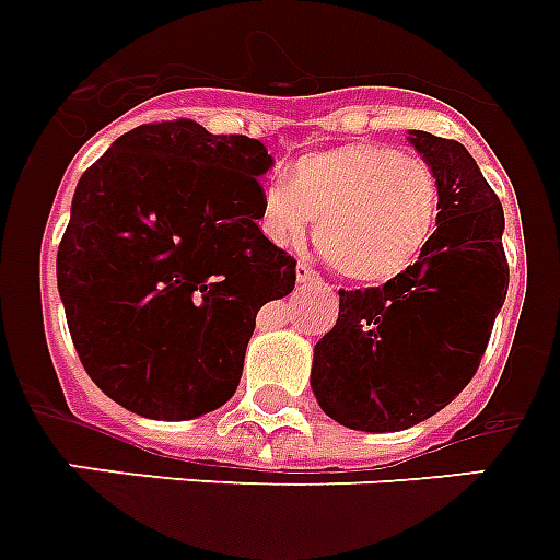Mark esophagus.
<instances>
[{"mask_svg": "<svg viewBox=\"0 0 560 560\" xmlns=\"http://www.w3.org/2000/svg\"><path fill=\"white\" fill-rule=\"evenodd\" d=\"M294 277H298V283H301V285L315 283V280H317V275L306 266V262H298V268H294Z\"/></svg>", "mask_w": 560, "mask_h": 560, "instance_id": "1", "label": "esophagus"}]
</instances>
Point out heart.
Segmentation results:
<instances>
[{
    "instance_id": "obj_1",
    "label": "heart",
    "mask_w": 560,
    "mask_h": 560,
    "mask_svg": "<svg viewBox=\"0 0 560 560\" xmlns=\"http://www.w3.org/2000/svg\"><path fill=\"white\" fill-rule=\"evenodd\" d=\"M440 185L431 164L396 147L347 144L303 155L289 182L266 187L259 231L277 248L315 243L343 277L384 283L405 275L431 240Z\"/></svg>"
}]
</instances>
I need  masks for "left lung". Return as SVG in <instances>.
I'll return each mask as SVG.
<instances>
[{
  "mask_svg": "<svg viewBox=\"0 0 560 560\" xmlns=\"http://www.w3.org/2000/svg\"><path fill=\"white\" fill-rule=\"evenodd\" d=\"M407 141L436 173V231L405 275L338 292V320L312 352L317 405L352 431H405L457 399L509 292L503 205L477 161L422 129Z\"/></svg>",
  "mask_w": 560,
  "mask_h": 560,
  "instance_id": "1",
  "label": "left lung"
}]
</instances>
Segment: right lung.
Returning a JSON list of instances; mask_svg holds the SVG:
<instances>
[{"label":"right lung","instance_id":"1","mask_svg":"<svg viewBox=\"0 0 560 560\" xmlns=\"http://www.w3.org/2000/svg\"><path fill=\"white\" fill-rule=\"evenodd\" d=\"M271 167L254 138L167 120L124 132L80 176L57 289L112 401L185 422L234 396L257 312L294 289V259L257 228Z\"/></svg>","mask_w":560,"mask_h":560}]
</instances>
